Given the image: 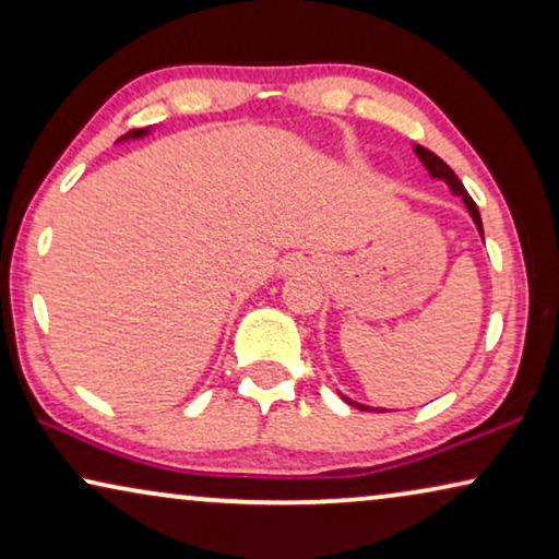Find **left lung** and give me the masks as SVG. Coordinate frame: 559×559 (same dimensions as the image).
I'll return each instance as SVG.
<instances>
[{"mask_svg": "<svg viewBox=\"0 0 559 559\" xmlns=\"http://www.w3.org/2000/svg\"><path fill=\"white\" fill-rule=\"evenodd\" d=\"M415 152H417V157L423 159V165L427 167V173L432 175V178H440V180H445L448 186H450V190H453L455 195H461L463 198V203H465V209H468V213H471V218H473V224H476V228H478V234L484 236V224H480V213H478V205L473 203V198L468 195V190L463 188V182L457 180V175L450 170V167L442 163V159L435 155V152H430V150H425V147H419V144H415ZM343 396V394H341ZM343 402H348L350 407H358V409H369L366 407V404H358V402H354V400H348V396H343ZM377 412H384V409H377Z\"/></svg>", "mask_w": 559, "mask_h": 559, "instance_id": "8db88e82", "label": "left lung"}]
</instances>
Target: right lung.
I'll return each instance as SVG.
<instances>
[{"label":"right lung","instance_id":"add662e5","mask_svg":"<svg viewBox=\"0 0 559 559\" xmlns=\"http://www.w3.org/2000/svg\"><path fill=\"white\" fill-rule=\"evenodd\" d=\"M147 132H150V129H132V132L121 136V140H140V136H144Z\"/></svg>","mask_w":559,"mask_h":559}]
</instances>
